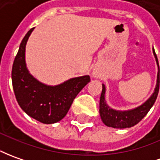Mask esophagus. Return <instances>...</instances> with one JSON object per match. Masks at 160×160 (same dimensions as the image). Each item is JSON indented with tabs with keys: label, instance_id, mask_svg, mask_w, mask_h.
Wrapping results in <instances>:
<instances>
[{
	"label": "esophagus",
	"instance_id": "34e87169",
	"mask_svg": "<svg viewBox=\"0 0 160 160\" xmlns=\"http://www.w3.org/2000/svg\"><path fill=\"white\" fill-rule=\"evenodd\" d=\"M93 76H95V74H93Z\"/></svg>",
	"mask_w": 160,
	"mask_h": 160
}]
</instances>
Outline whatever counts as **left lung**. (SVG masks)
<instances>
[{
	"instance_id": "obj_1",
	"label": "left lung",
	"mask_w": 160,
	"mask_h": 160,
	"mask_svg": "<svg viewBox=\"0 0 160 160\" xmlns=\"http://www.w3.org/2000/svg\"><path fill=\"white\" fill-rule=\"evenodd\" d=\"M152 52H153L156 63L158 66L157 82H156L153 93L142 104L138 105L137 107L130 109V110H124V111L115 110L113 108L110 107L105 100V91H106L105 85L103 83L102 84L103 89H102V93H101L100 102H99V113H100V117L103 123L106 126L117 129L132 127L138 124L142 118H144L145 116L148 113L150 109L152 107V105L157 99L158 90H159V66H158V58L155 54L153 48H152Z\"/></svg>"
}]
</instances>
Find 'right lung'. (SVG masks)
Masks as SVG:
<instances>
[{
	"mask_svg": "<svg viewBox=\"0 0 160 160\" xmlns=\"http://www.w3.org/2000/svg\"><path fill=\"white\" fill-rule=\"evenodd\" d=\"M33 30L34 28L24 36L13 63V89L23 112L42 124H55L65 117L75 98L91 78L86 75L70 78L57 85H48L34 78L25 60L26 45Z\"/></svg>",
	"mask_w": 160,
	"mask_h": 160,
	"instance_id": "add662e5",
	"label": "right lung"
}]
</instances>
